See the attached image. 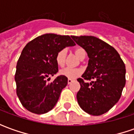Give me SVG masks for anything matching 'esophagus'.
I'll return each mask as SVG.
<instances>
[{"instance_id": "1", "label": "esophagus", "mask_w": 134, "mask_h": 134, "mask_svg": "<svg viewBox=\"0 0 134 134\" xmlns=\"http://www.w3.org/2000/svg\"><path fill=\"white\" fill-rule=\"evenodd\" d=\"M73 81H74V80H71V79H69V80H68V83H69V84H70V83H71Z\"/></svg>"}]
</instances>
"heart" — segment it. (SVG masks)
I'll list each match as a JSON object with an SVG mask.
<instances>
[{"label":"heart","mask_w":134,"mask_h":134,"mask_svg":"<svg viewBox=\"0 0 134 134\" xmlns=\"http://www.w3.org/2000/svg\"><path fill=\"white\" fill-rule=\"evenodd\" d=\"M75 53L76 56L79 58L82 59L83 57H86L85 51L81 48H77L75 50ZM67 55V51L65 49H63L59 51L56 55V62L57 64L60 67H63L65 63V58ZM81 70L79 69H71V68H65L59 71V74L61 76H63L65 77H67L69 79H75L77 77H79L81 74Z\"/></svg>","instance_id":"heart-1"}]
</instances>
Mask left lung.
Returning <instances> with one entry per match:
<instances>
[{
    "label": "left lung",
    "instance_id": "obj_1",
    "mask_svg": "<svg viewBox=\"0 0 134 134\" xmlns=\"http://www.w3.org/2000/svg\"><path fill=\"white\" fill-rule=\"evenodd\" d=\"M89 57L88 66L82 78L77 99L81 109L92 116L109 111L119 101L125 86V65L113 47L92 36H71ZM94 81L85 82L84 80Z\"/></svg>",
    "mask_w": 134,
    "mask_h": 134
}]
</instances>
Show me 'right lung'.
I'll list each match as a JSON object with an SVG mask.
<instances>
[{"label":"right lung","instance_id":"1","mask_svg":"<svg viewBox=\"0 0 134 134\" xmlns=\"http://www.w3.org/2000/svg\"><path fill=\"white\" fill-rule=\"evenodd\" d=\"M74 45L69 36L46 34L24 48L17 62L15 81L18 98L27 110L44 114L56 105L62 90L68 84V78L59 75L49 83L46 80L58 71L57 54Z\"/></svg>","mask_w":134,"mask_h":134}]
</instances>
